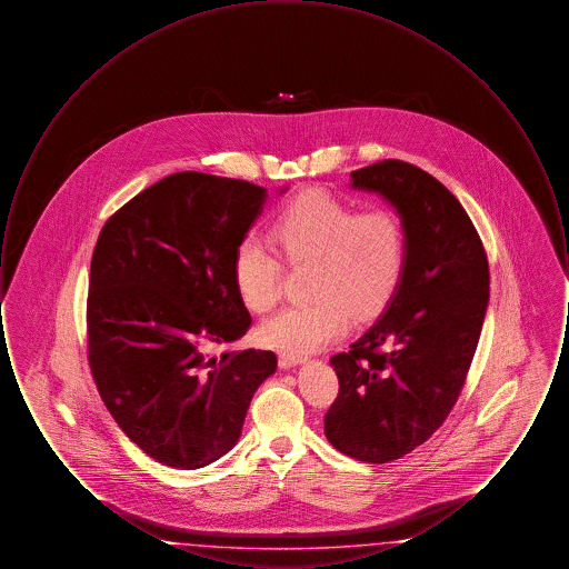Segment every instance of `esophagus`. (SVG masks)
I'll list each match as a JSON object with an SVG mask.
<instances>
[{
    "instance_id": "esophagus-1",
    "label": "esophagus",
    "mask_w": 569,
    "mask_h": 569,
    "mask_svg": "<svg viewBox=\"0 0 569 569\" xmlns=\"http://www.w3.org/2000/svg\"><path fill=\"white\" fill-rule=\"evenodd\" d=\"M305 360H307V358L300 356V353H279V365H281V369H292V367L302 365Z\"/></svg>"
}]
</instances>
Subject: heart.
<instances>
[{"mask_svg": "<svg viewBox=\"0 0 569 569\" xmlns=\"http://www.w3.org/2000/svg\"><path fill=\"white\" fill-rule=\"evenodd\" d=\"M272 244L292 267L309 264L313 300L281 309L260 328L274 350L313 352L346 332L350 320H371L395 295L403 272V230L390 211L353 209L325 191L292 200L272 221ZM234 283L251 311L264 313L281 295V262L258 237L234 251Z\"/></svg>", "mask_w": 569, "mask_h": 569, "instance_id": "1", "label": "heart"}]
</instances>
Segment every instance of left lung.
Masks as SVG:
<instances>
[{"instance_id": "obj_1", "label": "left lung", "mask_w": 569, "mask_h": 569, "mask_svg": "<svg viewBox=\"0 0 569 569\" xmlns=\"http://www.w3.org/2000/svg\"><path fill=\"white\" fill-rule=\"evenodd\" d=\"M350 177L397 211L406 256L376 325L330 358L339 397L325 433L352 459L388 462L425 443L459 399L487 316L488 260L455 193L429 172L386 160Z\"/></svg>"}]
</instances>
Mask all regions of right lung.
<instances>
[{"mask_svg":"<svg viewBox=\"0 0 569 569\" xmlns=\"http://www.w3.org/2000/svg\"><path fill=\"white\" fill-rule=\"evenodd\" d=\"M267 198L239 179L177 172L134 196L98 237L91 373L119 429L168 467L198 469L232 450L253 392L277 369L272 352H207L251 326L232 264Z\"/></svg>","mask_w":569,"mask_h":569,"instance_id":"1","label":"right lung"}]
</instances>
